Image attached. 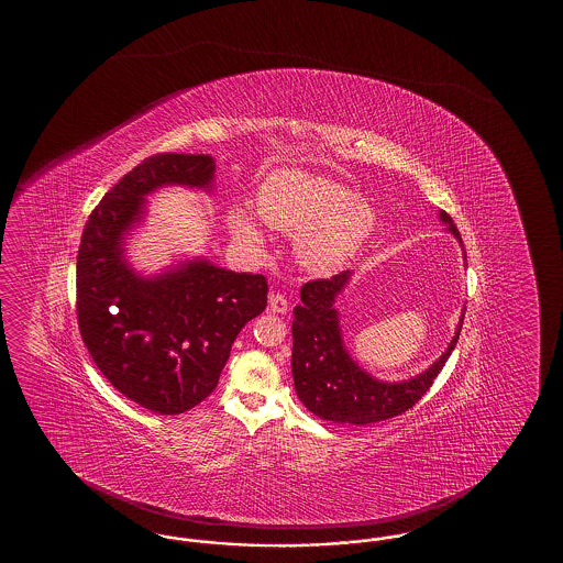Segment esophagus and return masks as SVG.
Masks as SVG:
<instances>
[{
    "label": "esophagus",
    "instance_id": "1",
    "mask_svg": "<svg viewBox=\"0 0 563 563\" xmlns=\"http://www.w3.org/2000/svg\"><path fill=\"white\" fill-rule=\"evenodd\" d=\"M289 303H287L286 296L279 291H272L269 294V310L274 313H286Z\"/></svg>",
    "mask_w": 563,
    "mask_h": 563
}]
</instances>
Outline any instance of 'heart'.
Returning <instances> with one entry per match:
<instances>
[{"mask_svg": "<svg viewBox=\"0 0 563 563\" xmlns=\"http://www.w3.org/2000/svg\"><path fill=\"white\" fill-rule=\"evenodd\" d=\"M257 216L269 228L298 235L299 264L328 274L346 262L376 228V211L354 199L346 185L301 170H277L257 195ZM231 229L250 247L262 245V231L243 211L231 213Z\"/></svg>", "mask_w": 563, "mask_h": 563, "instance_id": "b5f03b06", "label": "heart"}]
</instances>
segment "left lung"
<instances>
[{
  "mask_svg": "<svg viewBox=\"0 0 563 563\" xmlns=\"http://www.w3.org/2000/svg\"><path fill=\"white\" fill-rule=\"evenodd\" d=\"M441 219L461 241L453 219L444 211ZM347 277L350 272H340L328 279H311L301 287V303L294 308L291 325V374L299 400L316 417L342 424H371L407 412L427 395L456 346L465 313L446 352L429 371L407 383H380L350 358L342 342L334 301L346 286Z\"/></svg>",
  "mask_w": 563,
  "mask_h": 563,
  "instance_id": "8db88e82",
  "label": "left lung"
}]
</instances>
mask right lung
<instances>
[{
    "instance_id": "obj_1",
    "label": "right lung",
    "mask_w": 563,
    "mask_h": 563,
    "mask_svg": "<svg viewBox=\"0 0 563 563\" xmlns=\"http://www.w3.org/2000/svg\"><path fill=\"white\" fill-rule=\"evenodd\" d=\"M207 155L144 158L102 197L86 221L76 262L78 328L98 371L120 395L156 415H180L216 390L231 346L267 306L262 274H235L197 260L141 277L122 255L124 233L163 185L209 189Z\"/></svg>"
}]
</instances>
